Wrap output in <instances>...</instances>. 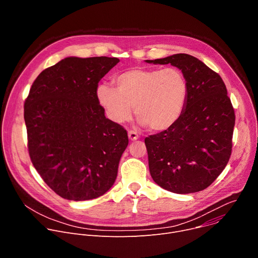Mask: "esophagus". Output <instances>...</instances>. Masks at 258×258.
<instances>
[{
  "instance_id": "esophagus-1",
  "label": "esophagus",
  "mask_w": 258,
  "mask_h": 258,
  "mask_svg": "<svg viewBox=\"0 0 258 258\" xmlns=\"http://www.w3.org/2000/svg\"><path fill=\"white\" fill-rule=\"evenodd\" d=\"M128 138L131 141H136L139 139V135L135 131H128Z\"/></svg>"
}]
</instances>
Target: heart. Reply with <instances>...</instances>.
I'll list each match as a JSON object with an SVG mask.
<instances>
[{"instance_id": "obj_1", "label": "heart", "mask_w": 258, "mask_h": 258, "mask_svg": "<svg viewBox=\"0 0 258 258\" xmlns=\"http://www.w3.org/2000/svg\"><path fill=\"white\" fill-rule=\"evenodd\" d=\"M115 88L101 85L97 99L107 116L116 123L136 116L150 130L160 132L181 116L188 99V82L177 68H133L113 80Z\"/></svg>"}]
</instances>
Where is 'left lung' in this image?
<instances>
[{
  "instance_id": "left-lung-1",
  "label": "left lung",
  "mask_w": 258,
  "mask_h": 258,
  "mask_svg": "<svg viewBox=\"0 0 258 258\" xmlns=\"http://www.w3.org/2000/svg\"><path fill=\"white\" fill-rule=\"evenodd\" d=\"M146 62L179 68L189 87L178 120L145 139L151 176L169 192L202 191L222 173L232 154L235 111L226 85L217 72L188 54Z\"/></svg>"
}]
</instances>
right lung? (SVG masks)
<instances>
[{"instance_id":"obj_1","label":"right lung","mask_w":258,"mask_h":258,"mask_svg":"<svg viewBox=\"0 0 258 258\" xmlns=\"http://www.w3.org/2000/svg\"><path fill=\"white\" fill-rule=\"evenodd\" d=\"M118 58L68 57L43 70L24 102L30 160L47 185L73 201L95 199L115 181L126 131L105 117L98 84Z\"/></svg>"}]
</instances>
